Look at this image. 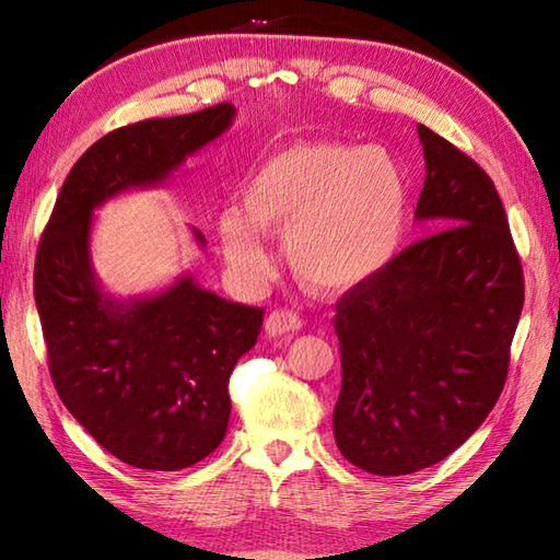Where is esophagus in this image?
I'll list each match as a JSON object with an SVG mask.
<instances>
[{"label": "esophagus", "instance_id": "esophagus-1", "mask_svg": "<svg viewBox=\"0 0 560 560\" xmlns=\"http://www.w3.org/2000/svg\"><path fill=\"white\" fill-rule=\"evenodd\" d=\"M303 327L301 317L293 311H287V307H279V311H271L265 319V329L271 337H281L289 335V331H299Z\"/></svg>", "mask_w": 560, "mask_h": 560}]
</instances>
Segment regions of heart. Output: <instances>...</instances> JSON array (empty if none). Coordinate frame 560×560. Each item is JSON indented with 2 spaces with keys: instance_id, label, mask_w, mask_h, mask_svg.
<instances>
[{
  "instance_id": "obj_1",
  "label": "heart",
  "mask_w": 560,
  "mask_h": 560,
  "mask_svg": "<svg viewBox=\"0 0 560 560\" xmlns=\"http://www.w3.org/2000/svg\"><path fill=\"white\" fill-rule=\"evenodd\" d=\"M245 211H225L221 245L245 283L271 273L267 229L283 237L289 265L307 287L343 293L395 259L407 219V173L383 147L299 144L261 165L245 189Z\"/></svg>"
}]
</instances>
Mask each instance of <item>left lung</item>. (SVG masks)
<instances>
[{"label":"left lung","instance_id":"obj_1","mask_svg":"<svg viewBox=\"0 0 560 560\" xmlns=\"http://www.w3.org/2000/svg\"><path fill=\"white\" fill-rule=\"evenodd\" d=\"M431 235L337 301L341 392L335 440L377 477L445 459L483 423L508 380L525 273L481 165L419 125Z\"/></svg>","mask_w":560,"mask_h":560}]
</instances>
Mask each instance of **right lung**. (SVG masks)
Segmentation results:
<instances>
[{
    "label": "right lung",
    "mask_w": 560,
    "mask_h": 560,
    "mask_svg": "<svg viewBox=\"0 0 560 560\" xmlns=\"http://www.w3.org/2000/svg\"><path fill=\"white\" fill-rule=\"evenodd\" d=\"M233 113L219 103L101 137L69 171L35 255L33 293L57 395L101 447L137 469L177 471L221 445L229 380L257 343L265 311L192 279L156 299H108L91 273V211L127 187L161 183L225 132Z\"/></svg>",
    "instance_id": "add662e5"
}]
</instances>
